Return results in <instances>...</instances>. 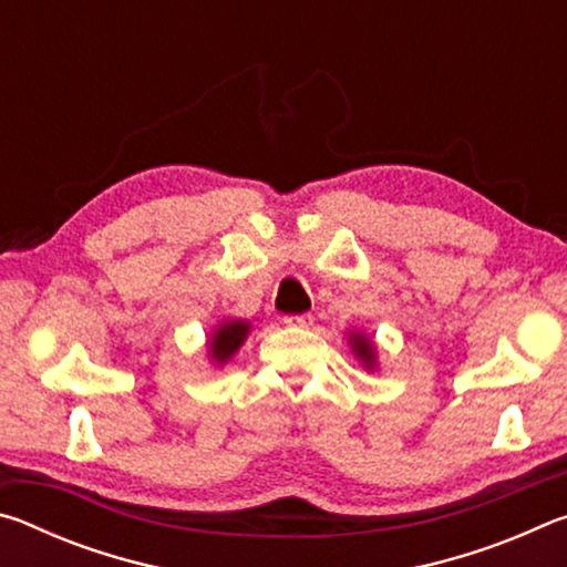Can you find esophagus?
<instances>
[{"instance_id":"1","label":"esophagus","mask_w":567,"mask_h":567,"mask_svg":"<svg viewBox=\"0 0 567 567\" xmlns=\"http://www.w3.org/2000/svg\"><path fill=\"white\" fill-rule=\"evenodd\" d=\"M285 322L292 324V328H310L315 318L310 312H302V315H290V318H285Z\"/></svg>"}]
</instances>
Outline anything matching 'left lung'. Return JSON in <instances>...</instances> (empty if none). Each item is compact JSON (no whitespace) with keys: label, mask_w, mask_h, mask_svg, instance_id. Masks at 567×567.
Returning <instances> with one entry per match:
<instances>
[{"label":"left lung","mask_w":567,"mask_h":567,"mask_svg":"<svg viewBox=\"0 0 567 567\" xmlns=\"http://www.w3.org/2000/svg\"><path fill=\"white\" fill-rule=\"evenodd\" d=\"M348 342H350L352 352L358 354V360L364 364V368H368V370L375 368V360H378V354H375V342H372V340L368 338V334H362V332H350Z\"/></svg>","instance_id":"8db88e82"}]
</instances>
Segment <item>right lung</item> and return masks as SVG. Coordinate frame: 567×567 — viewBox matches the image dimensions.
Here are the masks:
<instances>
[{
    "label": "right lung",
    "instance_id": "add662e5",
    "mask_svg": "<svg viewBox=\"0 0 567 567\" xmlns=\"http://www.w3.org/2000/svg\"><path fill=\"white\" fill-rule=\"evenodd\" d=\"M247 334H249V322L245 320L219 322L213 332V338L207 342L209 358H213L217 364H225L227 360H233V354L239 350V344L247 340Z\"/></svg>",
    "mask_w": 567,
    "mask_h": 567
}]
</instances>
